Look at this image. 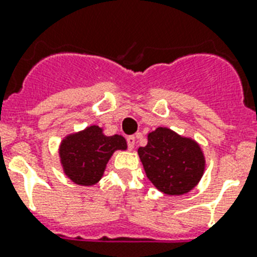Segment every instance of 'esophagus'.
<instances>
[{
    "mask_svg": "<svg viewBox=\"0 0 257 257\" xmlns=\"http://www.w3.org/2000/svg\"><path fill=\"white\" fill-rule=\"evenodd\" d=\"M126 144H128L129 149H133V148H135V144H136L135 136H128V137H126Z\"/></svg>",
    "mask_w": 257,
    "mask_h": 257,
    "instance_id": "34e87169",
    "label": "esophagus"
}]
</instances>
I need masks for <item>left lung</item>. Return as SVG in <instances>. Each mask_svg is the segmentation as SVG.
Returning <instances> with one entry per match:
<instances>
[{"label": "left lung", "mask_w": 257, "mask_h": 257, "mask_svg": "<svg viewBox=\"0 0 257 257\" xmlns=\"http://www.w3.org/2000/svg\"><path fill=\"white\" fill-rule=\"evenodd\" d=\"M139 156L150 182L168 195L189 193L203 176L199 145L168 128L149 133L147 147L140 148Z\"/></svg>", "instance_id": "left-lung-1"}]
</instances>
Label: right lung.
<instances>
[{
	"instance_id": "1",
	"label": "right lung",
	"mask_w": 257,
	"mask_h": 257,
	"mask_svg": "<svg viewBox=\"0 0 257 257\" xmlns=\"http://www.w3.org/2000/svg\"><path fill=\"white\" fill-rule=\"evenodd\" d=\"M118 149H126L122 136L107 137L101 128L92 125L83 132L67 136L62 141L60 161L66 176L72 182L91 186L103 177L110 156Z\"/></svg>"
}]
</instances>
